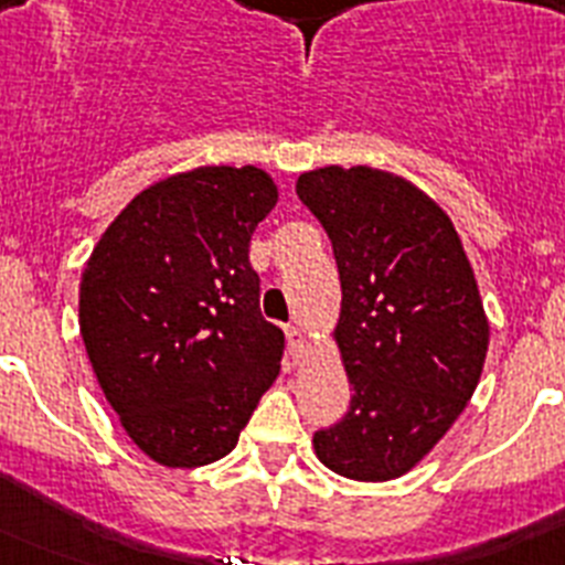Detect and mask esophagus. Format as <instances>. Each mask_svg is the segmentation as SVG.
Here are the masks:
<instances>
[{
    "label": "esophagus",
    "mask_w": 565,
    "mask_h": 565,
    "mask_svg": "<svg viewBox=\"0 0 565 565\" xmlns=\"http://www.w3.org/2000/svg\"><path fill=\"white\" fill-rule=\"evenodd\" d=\"M286 337H288V353H291V359L302 356V348H306V333L299 331L297 326H288Z\"/></svg>",
    "instance_id": "obj_1"
}]
</instances>
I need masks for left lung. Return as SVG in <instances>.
I'll list each match as a JSON object with an SVG mask.
<instances>
[{"label": "left lung", "mask_w": 565, "mask_h": 565, "mask_svg": "<svg viewBox=\"0 0 565 565\" xmlns=\"http://www.w3.org/2000/svg\"><path fill=\"white\" fill-rule=\"evenodd\" d=\"M342 286L337 342L351 407L313 433L328 469L391 481L436 447L467 407L489 326L450 217L411 181L371 167L299 174Z\"/></svg>", "instance_id": "8db88e82"}]
</instances>
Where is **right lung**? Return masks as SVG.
<instances>
[{
	"mask_svg": "<svg viewBox=\"0 0 565 565\" xmlns=\"http://www.w3.org/2000/svg\"><path fill=\"white\" fill-rule=\"evenodd\" d=\"M274 203L263 169H192L143 189L89 254L84 348L124 430L163 467L228 456L279 373L286 333L259 313L248 263Z\"/></svg>",
	"mask_w": 565,
	"mask_h": 565,
	"instance_id": "right-lung-1",
	"label": "right lung"
}]
</instances>
